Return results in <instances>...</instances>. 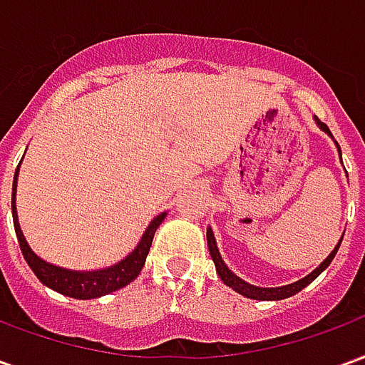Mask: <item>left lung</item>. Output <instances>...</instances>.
Listing matches in <instances>:
<instances>
[{"instance_id": "8db88e82", "label": "left lung", "mask_w": 365, "mask_h": 365, "mask_svg": "<svg viewBox=\"0 0 365 365\" xmlns=\"http://www.w3.org/2000/svg\"><path fill=\"white\" fill-rule=\"evenodd\" d=\"M317 123L321 125L322 130L330 133L329 127H327L324 123H321L319 119H317ZM338 152H340V146H338ZM340 242H342V240H340ZM340 242H338L336 248H334V250L330 252L329 258L322 262L321 266L314 269V272H311V274L307 275V277H303V279H299V282L291 283V285H285V287H256V285H250V283L242 282V279H240L238 275L232 274V272H230V269L225 266V262H222L221 254H219V250H217V242H215L213 232H211V229H207V245H209V252H211V258H213V262H215L217 274L221 275L222 282L227 283L229 287H232V289L237 291V293L245 295V297L258 299V301H275V299H285V297H291V295H295V293H299V291L303 289V287H307L309 283L313 282L314 277H319V274H321L322 269L327 268L330 262H332L334 254H336L338 248H340Z\"/></svg>"}]
</instances>
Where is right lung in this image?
Returning a JSON list of instances; mask_svg holds the SVG:
<instances>
[{"label": "right lung", "instance_id": "1", "mask_svg": "<svg viewBox=\"0 0 365 365\" xmlns=\"http://www.w3.org/2000/svg\"><path fill=\"white\" fill-rule=\"evenodd\" d=\"M17 174H19V168L15 170V180H13V193H11V211H13V225H15V235L19 240L21 252L25 256V260L31 266V269L35 272V275L44 283L48 285L51 289L58 291L62 295L74 299H93L107 295L111 291H117L120 287H125L128 283L135 279L136 275L140 274L148 250L152 246V238L154 232L160 227V222L164 221L166 213L158 215L154 221L150 222V227L146 229L143 235V240L138 242L135 248V252L128 254L125 260H120L119 264H115L111 268L99 269V272H70V269L56 268L43 262L36 256L31 248H29L27 240L23 237V232L19 229V221H17V211H15V187H17Z\"/></svg>", "mask_w": 365, "mask_h": 365}]
</instances>
